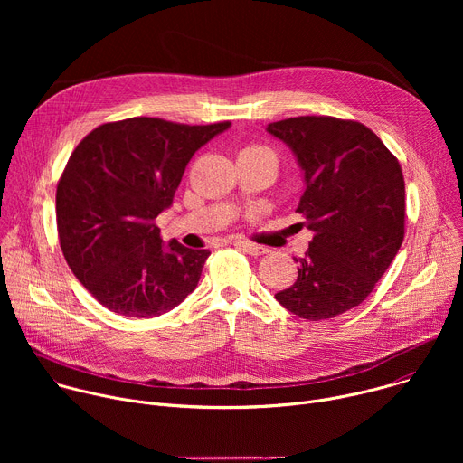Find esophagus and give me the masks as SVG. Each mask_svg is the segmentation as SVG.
Returning a JSON list of instances; mask_svg holds the SVG:
<instances>
[{
  "label": "esophagus",
  "mask_w": 463,
  "mask_h": 463,
  "mask_svg": "<svg viewBox=\"0 0 463 463\" xmlns=\"http://www.w3.org/2000/svg\"><path fill=\"white\" fill-rule=\"evenodd\" d=\"M234 245L241 247V249H243L247 254H250V256H263V254H268V252H269V249H268V247L256 245V243H250V241H243V240L234 241Z\"/></svg>",
  "instance_id": "34e87169"
}]
</instances>
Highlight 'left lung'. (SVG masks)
I'll return each mask as SVG.
<instances>
[{
    "label": "left lung",
    "instance_id": "8db88e82",
    "mask_svg": "<svg viewBox=\"0 0 463 463\" xmlns=\"http://www.w3.org/2000/svg\"><path fill=\"white\" fill-rule=\"evenodd\" d=\"M266 129L297 159L306 186L297 213L313 232L295 284L275 298L300 318H334L372 293L403 243L402 166L361 122L295 117Z\"/></svg>",
    "mask_w": 463,
    "mask_h": 463
}]
</instances>
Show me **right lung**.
I'll return each mask as SVG.
<instances>
[{
	"instance_id": "1",
	"label": "right lung",
	"mask_w": 463,
	"mask_h": 463,
	"mask_svg": "<svg viewBox=\"0 0 463 463\" xmlns=\"http://www.w3.org/2000/svg\"><path fill=\"white\" fill-rule=\"evenodd\" d=\"M229 128L134 117L95 128L71 154L56 188L60 247L109 311L157 317L195 289L211 250L165 243L154 220L172 207L192 156Z\"/></svg>"
}]
</instances>
